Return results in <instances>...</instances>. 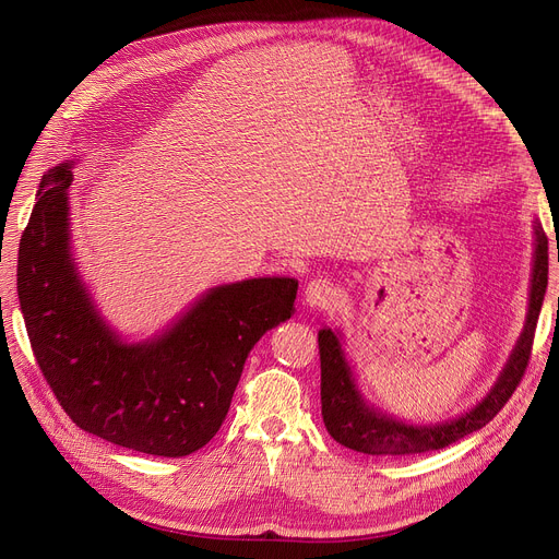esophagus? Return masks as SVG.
<instances>
[{"mask_svg":"<svg viewBox=\"0 0 559 559\" xmlns=\"http://www.w3.org/2000/svg\"><path fill=\"white\" fill-rule=\"evenodd\" d=\"M304 301L310 308H329L335 301V287L329 278H314L306 285Z\"/></svg>","mask_w":559,"mask_h":559,"instance_id":"esophagus-1","label":"esophagus"}]
</instances>
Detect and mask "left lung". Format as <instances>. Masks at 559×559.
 Returning a JSON list of instances; mask_svg holds the SVG:
<instances>
[{
  "instance_id": "obj_1",
  "label": "left lung",
  "mask_w": 559,
  "mask_h": 559,
  "mask_svg": "<svg viewBox=\"0 0 559 559\" xmlns=\"http://www.w3.org/2000/svg\"><path fill=\"white\" fill-rule=\"evenodd\" d=\"M548 285V238L535 224V260L531 278V304L523 333L510 354L508 365L489 390V394L468 413L430 426H413L392 419L369 405L358 392L356 378L344 358L340 335L331 329L319 331V360H321V417L326 430L342 447L367 455H415L426 451L447 449L457 439L487 426L503 405L510 401L531 360L537 319L542 312Z\"/></svg>"
}]
</instances>
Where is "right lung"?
<instances>
[{"label":"right lung","mask_w":559,"mask_h":559,"mask_svg":"<svg viewBox=\"0 0 559 559\" xmlns=\"http://www.w3.org/2000/svg\"><path fill=\"white\" fill-rule=\"evenodd\" d=\"M72 165L43 176L17 253V297L38 367L81 430L146 455H190L219 430L253 344L295 314L299 281L213 287L163 335L124 342L72 260Z\"/></svg>","instance_id":"right-lung-1"}]
</instances>
